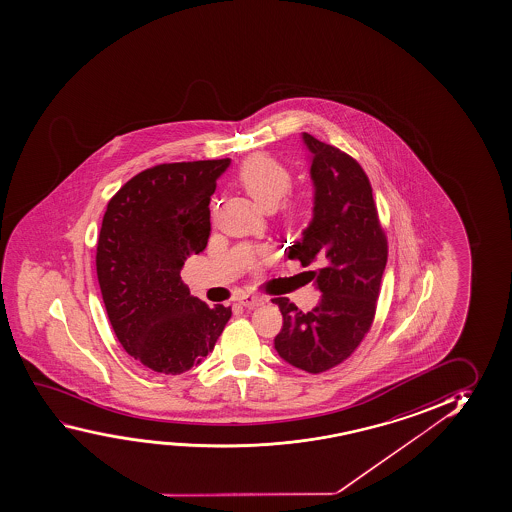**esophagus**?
Listing matches in <instances>:
<instances>
[{
	"label": "esophagus",
	"instance_id": "obj_1",
	"mask_svg": "<svg viewBox=\"0 0 512 512\" xmlns=\"http://www.w3.org/2000/svg\"><path fill=\"white\" fill-rule=\"evenodd\" d=\"M238 304L244 307H258L267 302V298L254 295V293H244L237 298Z\"/></svg>",
	"mask_w": 512,
	"mask_h": 512
}]
</instances>
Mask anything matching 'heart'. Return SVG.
Segmentation results:
<instances>
[{
	"mask_svg": "<svg viewBox=\"0 0 512 512\" xmlns=\"http://www.w3.org/2000/svg\"><path fill=\"white\" fill-rule=\"evenodd\" d=\"M290 173L279 162L268 157H258L244 169L242 185L258 205L274 206L290 189ZM254 258L249 263H254Z\"/></svg>",
	"mask_w": 512,
	"mask_h": 512,
	"instance_id": "1",
	"label": "heart"
}]
</instances>
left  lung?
Instances as JSON below:
<instances>
[{"label":"left lung","mask_w":512,"mask_h":512,"mask_svg":"<svg viewBox=\"0 0 512 512\" xmlns=\"http://www.w3.org/2000/svg\"><path fill=\"white\" fill-rule=\"evenodd\" d=\"M313 182V219L288 249V258L311 272L321 297L309 311H298L286 297L274 298L283 328L274 348L290 366L323 373L348 359L373 323L387 265L373 189L364 169L336 146L302 132Z\"/></svg>","instance_id":"1"}]
</instances>
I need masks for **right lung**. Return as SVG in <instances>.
I'll return each mask as SVG.
<instances>
[{
	"label": "right lung",
	"instance_id": "right-lung-1",
	"mask_svg": "<svg viewBox=\"0 0 512 512\" xmlns=\"http://www.w3.org/2000/svg\"><path fill=\"white\" fill-rule=\"evenodd\" d=\"M231 159L175 162L130 178L107 203L97 277L123 350L150 371L182 374L214 350L231 307L192 297L180 270L210 237V196Z\"/></svg>",
	"mask_w": 512,
	"mask_h": 512
}]
</instances>
